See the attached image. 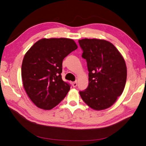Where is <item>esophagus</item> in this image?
Segmentation results:
<instances>
[{
    "label": "esophagus",
    "mask_w": 146,
    "mask_h": 146,
    "mask_svg": "<svg viewBox=\"0 0 146 146\" xmlns=\"http://www.w3.org/2000/svg\"><path fill=\"white\" fill-rule=\"evenodd\" d=\"M77 84H78V83H77V81L72 83V85H73V87H76V86H77Z\"/></svg>",
    "instance_id": "obj_1"
}]
</instances>
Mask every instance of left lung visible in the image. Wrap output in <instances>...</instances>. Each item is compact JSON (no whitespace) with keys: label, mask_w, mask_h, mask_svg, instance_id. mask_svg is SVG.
<instances>
[{"label":"left lung","mask_w":146,"mask_h":146,"mask_svg":"<svg viewBox=\"0 0 146 146\" xmlns=\"http://www.w3.org/2000/svg\"><path fill=\"white\" fill-rule=\"evenodd\" d=\"M87 63L89 84L80 92L82 100L95 110L110 107L122 95L127 80L125 62L113 44L104 39L78 40Z\"/></svg>","instance_id":"8db88e82"}]
</instances>
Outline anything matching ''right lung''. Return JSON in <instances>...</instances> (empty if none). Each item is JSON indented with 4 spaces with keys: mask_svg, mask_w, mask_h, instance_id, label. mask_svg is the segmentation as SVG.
<instances>
[{
    "mask_svg": "<svg viewBox=\"0 0 146 146\" xmlns=\"http://www.w3.org/2000/svg\"><path fill=\"white\" fill-rule=\"evenodd\" d=\"M77 48L71 39L43 38L25 54L21 68L23 86L38 108L52 109L66 97L70 86L62 80V63Z\"/></svg>",
    "mask_w": 146,
    "mask_h": 146,
    "instance_id": "add662e5",
    "label": "right lung"
}]
</instances>
